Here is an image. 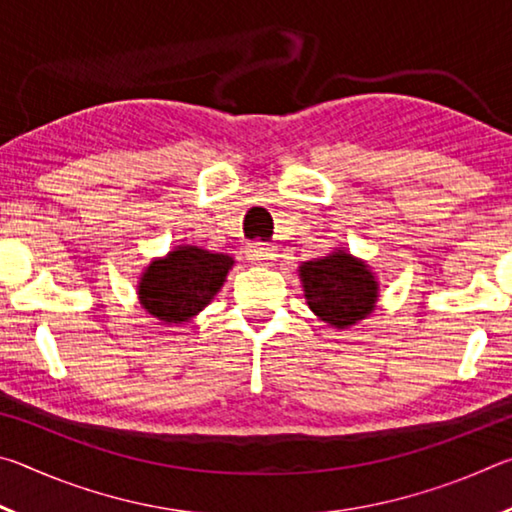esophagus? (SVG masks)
<instances>
[{
	"mask_svg": "<svg viewBox=\"0 0 512 512\" xmlns=\"http://www.w3.org/2000/svg\"><path fill=\"white\" fill-rule=\"evenodd\" d=\"M246 253L250 259H253V262L262 264V266H273L275 257H277L275 248L271 244H264V241H255V244H250Z\"/></svg>",
	"mask_w": 512,
	"mask_h": 512,
	"instance_id": "1",
	"label": "esophagus"
}]
</instances>
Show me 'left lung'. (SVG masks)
I'll return each instance as SVG.
<instances>
[{
	"instance_id": "left-lung-1",
	"label": "left lung",
	"mask_w": 512,
	"mask_h": 512,
	"mask_svg": "<svg viewBox=\"0 0 512 512\" xmlns=\"http://www.w3.org/2000/svg\"><path fill=\"white\" fill-rule=\"evenodd\" d=\"M309 309L332 327L345 329L372 314L379 284L370 266L345 250L300 264Z\"/></svg>"
}]
</instances>
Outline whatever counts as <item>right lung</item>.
Segmentation results:
<instances>
[{
    "label": "right lung",
    "mask_w": 512,
    "mask_h": 512,
    "mask_svg": "<svg viewBox=\"0 0 512 512\" xmlns=\"http://www.w3.org/2000/svg\"><path fill=\"white\" fill-rule=\"evenodd\" d=\"M235 259L198 246H176L153 259L137 282L140 305L164 323H187L210 305Z\"/></svg>",
    "instance_id": "right-lung-1"
}]
</instances>
